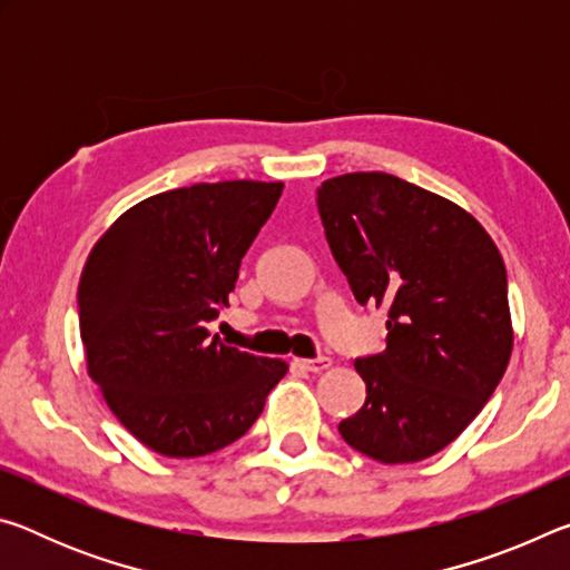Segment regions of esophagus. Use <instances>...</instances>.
<instances>
[{
    "instance_id": "esophagus-1",
    "label": "esophagus",
    "mask_w": 570,
    "mask_h": 570,
    "mask_svg": "<svg viewBox=\"0 0 570 570\" xmlns=\"http://www.w3.org/2000/svg\"><path fill=\"white\" fill-rule=\"evenodd\" d=\"M294 362H296L298 366H302V370L314 372V374H320V372L330 370V366H332L330 356H316V360H294Z\"/></svg>"
}]
</instances>
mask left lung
<instances>
[{"mask_svg":"<svg viewBox=\"0 0 570 570\" xmlns=\"http://www.w3.org/2000/svg\"><path fill=\"white\" fill-rule=\"evenodd\" d=\"M316 206L356 302L387 308V350L354 362L366 400L342 438L387 465L435 455L513 352L503 256L468 210L390 173L324 180Z\"/></svg>","mask_w":570,"mask_h":570,"instance_id":"1","label":"left lung"}]
</instances>
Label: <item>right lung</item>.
Segmentation results:
<instances>
[{"mask_svg":"<svg viewBox=\"0 0 570 570\" xmlns=\"http://www.w3.org/2000/svg\"><path fill=\"white\" fill-rule=\"evenodd\" d=\"M284 183H196L140 200L90 250L77 306L88 372L115 417L166 458L244 438L286 362L208 332Z\"/></svg>","mask_w":570,"mask_h":570,"instance_id":"1","label":"right lung"}]
</instances>
